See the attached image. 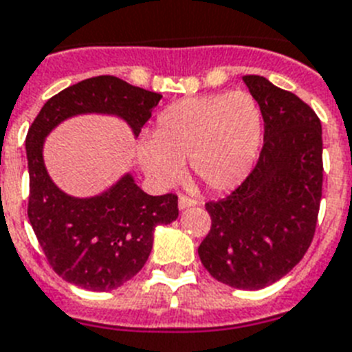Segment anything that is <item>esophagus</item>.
Segmentation results:
<instances>
[{"label":"esophagus","instance_id":"esophagus-1","mask_svg":"<svg viewBox=\"0 0 352 352\" xmlns=\"http://www.w3.org/2000/svg\"><path fill=\"white\" fill-rule=\"evenodd\" d=\"M197 200L195 199H190V197H184V195H181L179 197V209H188V208H193V206H197Z\"/></svg>","mask_w":352,"mask_h":352}]
</instances>
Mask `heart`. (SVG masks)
<instances>
[{
  "label": "heart",
  "instance_id": "1",
  "mask_svg": "<svg viewBox=\"0 0 352 352\" xmlns=\"http://www.w3.org/2000/svg\"><path fill=\"white\" fill-rule=\"evenodd\" d=\"M261 134V109L247 91L191 96L159 114L152 138L138 144V159L161 188L181 179L188 159L209 190L229 191L252 171Z\"/></svg>",
  "mask_w": 352,
  "mask_h": 352
}]
</instances>
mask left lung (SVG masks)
Segmentation results:
<instances>
[{"label": "left lung", "mask_w": 352, "mask_h": 352, "mask_svg": "<svg viewBox=\"0 0 352 352\" xmlns=\"http://www.w3.org/2000/svg\"><path fill=\"white\" fill-rule=\"evenodd\" d=\"M265 121L259 159L226 199L208 202L206 270L240 290L285 277L311 245L322 199V125L308 103L265 76L245 75Z\"/></svg>", "instance_id": "left-lung-1"}]
</instances>
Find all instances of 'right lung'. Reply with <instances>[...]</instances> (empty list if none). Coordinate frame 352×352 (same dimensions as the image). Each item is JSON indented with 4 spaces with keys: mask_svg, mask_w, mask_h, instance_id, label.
Returning <instances> with one entry per match:
<instances>
[{
    "mask_svg": "<svg viewBox=\"0 0 352 352\" xmlns=\"http://www.w3.org/2000/svg\"><path fill=\"white\" fill-rule=\"evenodd\" d=\"M159 93L102 75L52 96L26 134L30 173L28 220L44 256L64 281L91 292L125 285L152 252L153 229L177 220V195H146L126 173L107 191L76 199L58 190L43 159L46 135L76 114H112L125 120L134 135L152 118Z\"/></svg>",
    "mask_w": 352,
    "mask_h": 352,
    "instance_id": "1",
    "label": "right lung"
}]
</instances>
